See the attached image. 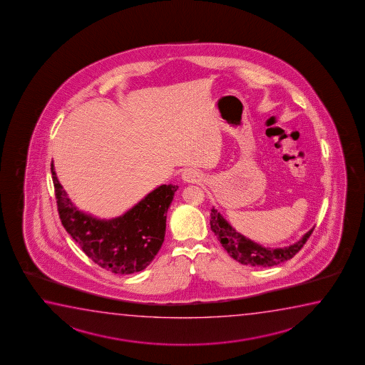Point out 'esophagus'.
Returning a JSON list of instances; mask_svg holds the SVG:
<instances>
[{"mask_svg": "<svg viewBox=\"0 0 365 365\" xmlns=\"http://www.w3.org/2000/svg\"><path fill=\"white\" fill-rule=\"evenodd\" d=\"M182 180L188 183H197L202 180V175L195 169H185V172L182 173Z\"/></svg>", "mask_w": 365, "mask_h": 365, "instance_id": "obj_1", "label": "esophagus"}]
</instances>
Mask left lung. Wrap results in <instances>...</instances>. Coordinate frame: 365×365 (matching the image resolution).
I'll return each instance as SVG.
<instances>
[{"instance_id":"left-lung-1","label":"left lung","mask_w":365,"mask_h":365,"mask_svg":"<svg viewBox=\"0 0 365 365\" xmlns=\"http://www.w3.org/2000/svg\"><path fill=\"white\" fill-rule=\"evenodd\" d=\"M211 230L217 236L219 242L226 252H229L231 258L235 259L239 263L252 267H273L277 264L283 263L286 260L293 258L301 247L306 244L314 229L307 231L302 239L297 242L284 247H264L257 242H252L245 236L231 226L226 220L221 216V213L212 208L211 210Z\"/></svg>"}]
</instances>
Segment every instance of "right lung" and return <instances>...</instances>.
I'll list each match as a JSON object with an SVG mask.
<instances>
[{"mask_svg": "<svg viewBox=\"0 0 365 365\" xmlns=\"http://www.w3.org/2000/svg\"><path fill=\"white\" fill-rule=\"evenodd\" d=\"M51 169L62 225L91 260L115 274H133L152 263L164 242L167 211L178 185H159L128 212L100 220L74 206L53 163Z\"/></svg>", "mask_w": 365, "mask_h": 365, "instance_id": "add662e5", "label": "right lung"}]
</instances>
